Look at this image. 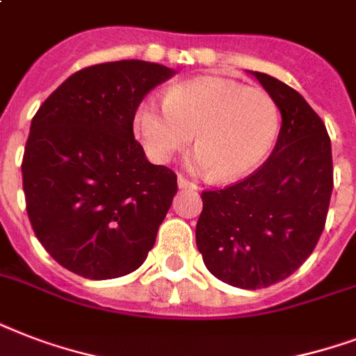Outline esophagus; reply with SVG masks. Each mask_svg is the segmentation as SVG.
I'll return each mask as SVG.
<instances>
[{
  "label": "esophagus",
  "mask_w": 356,
  "mask_h": 356,
  "mask_svg": "<svg viewBox=\"0 0 356 356\" xmlns=\"http://www.w3.org/2000/svg\"><path fill=\"white\" fill-rule=\"evenodd\" d=\"M177 184H179V188H192V190L197 188V184H195L194 181H190V179L184 177V175H179Z\"/></svg>",
  "instance_id": "34e87169"
}]
</instances>
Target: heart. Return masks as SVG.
<instances>
[{"instance_id":"heart-1","label":"heart","mask_w":356,"mask_h":356,"mask_svg":"<svg viewBox=\"0 0 356 356\" xmlns=\"http://www.w3.org/2000/svg\"><path fill=\"white\" fill-rule=\"evenodd\" d=\"M134 127L155 161L166 162L192 142L194 164L216 181H234L266 161L281 131V111L270 92L223 77L173 85L164 103L145 102Z\"/></svg>"}]
</instances>
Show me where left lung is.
Masks as SVG:
<instances>
[{"label":"left lung","mask_w":356,"mask_h":356,"mask_svg":"<svg viewBox=\"0 0 356 356\" xmlns=\"http://www.w3.org/2000/svg\"><path fill=\"white\" fill-rule=\"evenodd\" d=\"M282 125L268 161L242 181L201 192L195 243L212 275L259 290L284 281L314 251L332 194L331 138L303 96L253 72Z\"/></svg>","instance_id":"left-lung-1"}]
</instances>
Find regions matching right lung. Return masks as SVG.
<instances>
[{"instance_id": "obj_1", "label": "right lung", "mask_w": 356, "mask_h": 356, "mask_svg": "<svg viewBox=\"0 0 356 356\" xmlns=\"http://www.w3.org/2000/svg\"><path fill=\"white\" fill-rule=\"evenodd\" d=\"M175 74L118 60L64 81L36 111L22 161L27 216L47 253L105 281L138 270L177 194V175L145 159L136 108Z\"/></svg>"}]
</instances>
